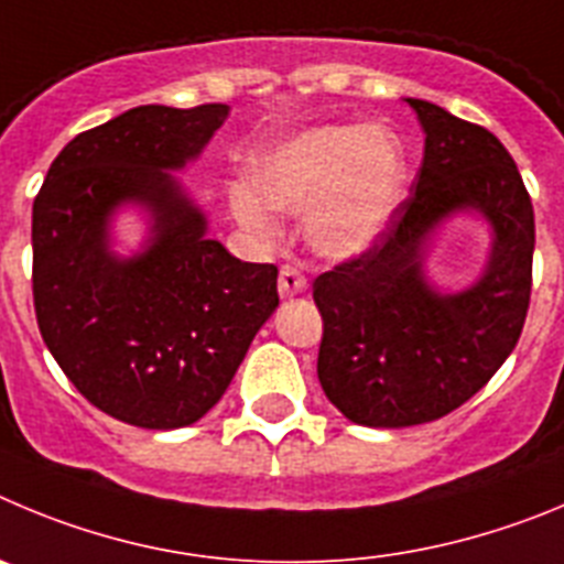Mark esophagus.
Here are the masks:
<instances>
[{
    "mask_svg": "<svg viewBox=\"0 0 564 564\" xmlns=\"http://www.w3.org/2000/svg\"><path fill=\"white\" fill-rule=\"evenodd\" d=\"M308 289V281L294 270V267H283L281 278H278V292H281L283 301H292L297 294H303Z\"/></svg>",
    "mask_w": 564,
    "mask_h": 564,
    "instance_id": "34e87169",
    "label": "esophagus"
}]
</instances>
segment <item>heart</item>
Wrapping results in <instances>:
<instances>
[{"label": "heart", "mask_w": 564, "mask_h": 564, "mask_svg": "<svg viewBox=\"0 0 564 564\" xmlns=\"http://www.w3.org/2000/svg\"><path fill=\"white\" fill-rule=\"evenodd\" d=\"M410 187L402 140L384 126L323 123L263 151L250 187L230 196L236 219L261 238L278 236L272 210L303 213V236L326 261H354L393 225Z\"/></svg>", "instance_id": "1"}]
</instances>
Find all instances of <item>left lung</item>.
I'll use <instances>...</instances> for the list:
<instances>
[{"instance_id": "obj_1", "label": "left lung", "mask_w": 564, "mask_h": 564, "mask_svg": "<svg viewBox=\"0 0 564 564\" xmlns=\"http://www.w3.org/2000/svg\"><path fill=\"white\" fill-rule=\"evenodd\" d=\"M408 104L424 129L413 196L365 256L314 281L319 384L362 427H413L460 408L514 351L531 297L534 207L511 154L484 126ZM458 215L487 221L490 252L475 282L441 290L426 261Z\"/></svg>"}]
</instances>
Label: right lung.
<instances>
[{"mask_svg":"<svg viewBox=\"0 0 564 564\" xmlns=\"http://www.w3.org/2000/svg\"><path fill=\"white\" fill-rule=\"evenodd\" d=\"M230 106H137L69 140L33 202V303L50 354L111 419L143 430L199 421L278 308V270L207 236L180 176ZM137 209L144 245L113 250Z\"/></svg>","mask_w":564,"mask_h":564,"instance_id":"1","label":"right lung"}]
</instances>
